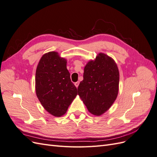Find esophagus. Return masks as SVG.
<instances>
[{"label":"esophagus","instance_id":"obj_1","mask_svg":"<svg viewBox=\"0 0 157 157\" xmlns=\"http://www.w3.org/2000/svg\"><path fill=\"white\" fill-rule=\"evenodd\" d=\"M75 86L77 87V88H78V85H79V82L78 81H77V82H75Z\"/></svg>","mask_w":157,"mask_h":157}]
</instances>
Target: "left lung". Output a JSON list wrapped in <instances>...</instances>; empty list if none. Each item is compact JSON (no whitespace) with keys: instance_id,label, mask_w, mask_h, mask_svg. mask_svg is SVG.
I'll return each mask as SVG.
<instances>
[{"instance_id":"8db88e82","label":"left lung","mask_w":157,"mask_h":157,"mask_svg":"<svg viewBox=\"0 0 157 157\" xmlns=\"http://www.w3.org/2000/svg\"><path fill=\"white\" fill-rule=\"evenodd\" d=\"M119 72L114 60L100 53L90 61L84 69L83 80L78 87V94L90 113L101 115L110 108L118 92Z\"/></svg>"}]
</instances>
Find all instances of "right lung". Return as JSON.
<instances>
[{
    "label": "right lung",
    "instance_id": "right-lung-1",
    "mask_svg": "<svg viewBox=\"0 0 157 157\" xmlns=\"http://www.w3.org/2000/svg\"><path fill=\"white\" fill-rule=\"evenodd\" d=\"M66 65L64 58L50 52L42 57L36 71L37 98L46 110L55 117L64 115L77 95Z\"/></svg>",
    "mask_w": 157,
    "mask_h": 157
}]
</instances>
